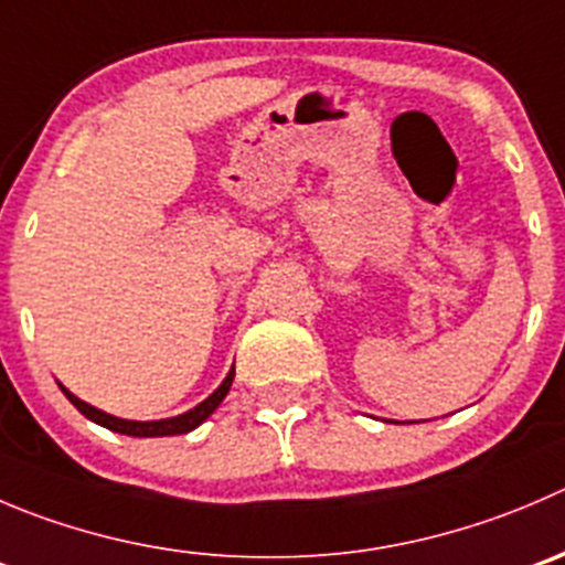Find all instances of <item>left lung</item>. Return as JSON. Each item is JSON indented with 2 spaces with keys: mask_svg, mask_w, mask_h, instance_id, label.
Returning a JSON list of instances; mask_svg holds the SVG:
<instances>
[{
  "mask_svg": "<svg viewBox=\"0 0 565 565\" xmlns=\"http://www.w3.org/2000/svg\"><path fill=\"white\" fill-rule=\"evenodd\" d=\"M407 424H411V422H407Z\"/></svg>",
  "mask_w": 565,
  "mask_h": 565,
  "instance_id": "8db88e82",
  "label": "left lung"
}]
</instances>
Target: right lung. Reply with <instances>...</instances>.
I'll use <instances>...</instances> for the list:
<instances>
[{
	"mask_svg": "<svg viewBox=\"0 0 565 565\" xmlns=\"http://www.w3.org/2000/svg\"><path fill=\"white\" fill-rule=\"evenodd\" d=\"M233 377H235V366L230 369L227 377L222 380V385H218V388L213 391L207 399H202L196 407L180 413V416L158 418V422H130V418L110 416V413L99 411V407L88 405V402H83L79 396H74L66 385H61V383L57 385H61V391L66 394V399L72 402V405L77 407L85 418H90V422L99 424V427L113 429V433H118V435H132V438H163V435H185V433H191V429H196L202 422H207V418H211V413L216 411V407L224 402V396H227L230 385H233Z\"/></svg>",
	"mask_w": 565,
	"mask_h": 565,
	"instance_id": "add662e5",
	"label": "right lung"
}]
</instances>
